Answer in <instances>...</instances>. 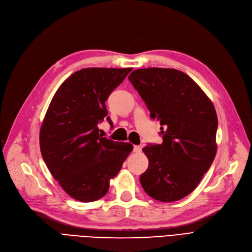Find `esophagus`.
Returning <instances> with one entry per match:
<instances>
[{
  "instance_id": "esophagus-1",
  "label": "esophagus",
  "mask_w": 252,
  "mask_h": 252,
  "mask_svg": "<svg viewBox=\"0 0 252 252\" xmlns=\"http://www.w3.org/2000/svg\"><path fill=\"white\" fill-rule=\"evenodd\" d=\"M141 151H142L141 146H138V145H136V146H134V152H136V153H140Z\"/></svg>"
}]
</instances>
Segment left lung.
Returning <instances> with one entry per match:
<instances>
[{"instance_id":"8db88e82","label":"left lung","mask_w":252,"mask_h":252,"mask_svg":"<svg viewBox=\"0 0 252 252\" xmlns=\"http://www.w3.org/2000/svg\"><path fill=\"white\" fill-rule=\"evenodd\" d=\"M128 81L160 123L162 144L143 148L149 160L143 189L161 202L186 197L200 183L217 154L215 106L193 79L173 68L137 69Z\"/></svg>"}]
</instances>
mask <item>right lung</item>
Masks as SVG:
<instances>
[{
	"mask_svg": "<svg viewBox=\"0 0 252 252\" xmlns=\"http://www.w3.org/2000/svg\"><path fill=\"white\" fill-rule=\"evenodd\" d=\"M133 68H84L71 74L53 97L39 130V147L50 173L75 200L92 202L109 189L133 150L130 143L99 134L105 102Z\"/></svg>",
	"mask_w": 252,
	"mask_h": 252,
	"instance_id": "obj_1",
	"label": "right lung"
}]
</instances>
